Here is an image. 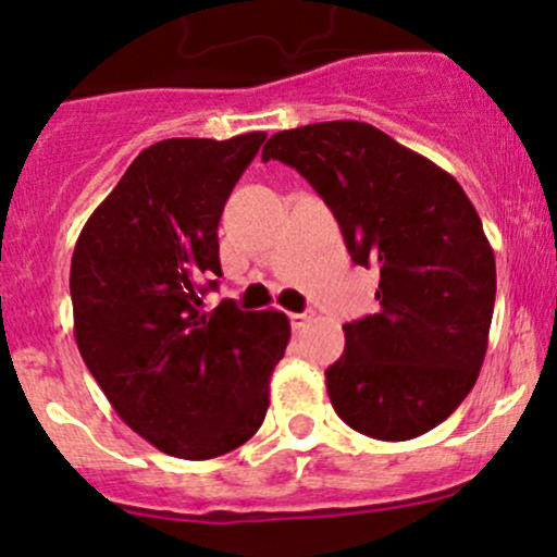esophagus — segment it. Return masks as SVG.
I'll return each instance as SVG.
<instances>
[{"label": "esophagus", "mask_w": 557, "mask_h": 557, "mask_svg": "<svg viewBox=\"0 0 557 557\" xmlns=\"http://www.w3.org/2000/svg\"><path fill=\"white\" fill-rule=\"evenodd\" d=\"M287 317H290V324H293V330H300V326H306L308 321L313 319V311H300V313H287Z\"/></svg>", "instance_id": "34e87169"}]
</instances>
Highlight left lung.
<instances>
[{
  "label": "left lung",
  "mask_w": 557,
  "mask_h": 557,
  "mask_svg": "<svg viewBox=\"0 0 557 557\" xmlns=\"http://www.w3.org/2000/svg\"><path fill=\"white\" fill-rule=\"evenodd\" d=\"M280 160L337 218L355 264L379 272V311L345 324L326 368L332 407L352 431L410 441L472 392L487 350L495 257L451 173L363 122L272 134Z\"/></svg>",
  "instance_id": "8db88e82"
}]
</instances>
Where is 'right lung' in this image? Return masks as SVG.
Listing matches in <instances>:
<instances>
[{
  "mask_svg": "<svg viewBox=\"0 0 557 557\" xmlns=\"http://www.w3.org/2000/svg\"><path fill=\"white\" fill-rule=\"evenodd\" d=\"M264 132L150 145L96 207L72 253L75 339L119 418L163 454L212 459L244 446L270 407L290 321L202 308L220 270L218 223Z\"/></svg>",
  "mask_w": 557,
  "mask_h": 557,
  "instance_id": "obj_1",
  "label": "right lung"
}]
</instances>
